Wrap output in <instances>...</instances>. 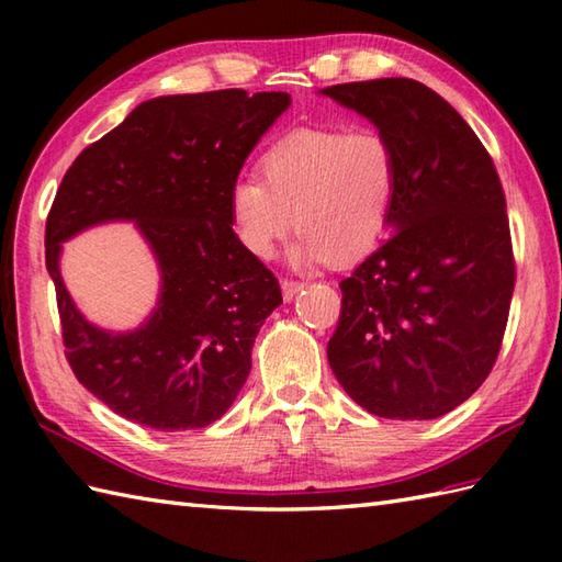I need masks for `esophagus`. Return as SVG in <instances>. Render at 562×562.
Wrapping results in <instances>:
<instances>
[{
    "label": "esophagus",
    "mask_w": 562,
    "mask_h": 562,
    "mask_svg": "<svg viewBox=\"0 0 562 562\" xmlns=\"http://www.w3.org/2000/svg\"><path fill=\"white\" fill-rule=\"evenodd\" d=\"M280 288H282L284 302H292L294 296L304 290V284H302V282H294V280H282V282H280Z\"/></svg>",
    "instance_id": "obj_1"
}]
</instances>
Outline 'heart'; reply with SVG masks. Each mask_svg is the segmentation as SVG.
I'll list each match as a JSON object with an SVG mask.
<instances>
[{
	"label": "heart",
	"instance_id": "1",
	"mask_svg": "<svg viewBox=\"0 0 562 562\" xmlns=\"http://www.w3.org/2000/svg\"><path fill=\"white\" fill-rule=\"evenodd\" d=\"M262 181L236 178L229 220L238 241L270 258L292 229V260L350 266L372 254L398 193V154L374 127H300L262 154Z\"/></svg>",
	"mask_w": 562,
	"mask_h": 562
}]
</instances>
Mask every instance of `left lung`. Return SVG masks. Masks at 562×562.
<instances>
[{
    "instance_id": "obj_1",
    "label": "left lung",
    "mask_w": 562,
    "mask_h": 562,
    "mask_svg": "<svg viewBox=\"0 0 562 562\" xmlns=\"http://www.w3.org/2000/svg\"><path fill=\"white\" fill-rule=\"evenodd\" d=\"M318 93L398 154L391 236L340 282L330 369L367 413L432 420L475 393L503 345L515 292L503 186L469 123L425 83L389 77Z\"/></svg>"
}]
</instances>
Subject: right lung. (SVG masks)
Returning <instances> with one entry per match:
<instances>
[{
	"label": "right lung",
	"mask_w": 562,
	"mask_h": 562,
	"mask_svg": "<svg viewBox=\"0 0 562 562\" xmlns=\"http://www.w3.org/2000/svg\"><path fill=\"white\" fill-rule=\"evenodd\" d=\"M290 105L284 91L244 89L142 101L65 173L47 214L45 266L67 360L125 420L159 432L205 427L246 384L256 336L282 292L234 234L229 188ZM111 221H133L160 270L158 304L130 331L91 325L58 272L65 240Z\"/></svg>",
	"instance_id": "add662e5"
}]
</instances>
